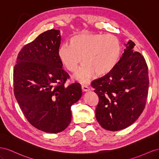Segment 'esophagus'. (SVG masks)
Here are the masks:
<instances>
[{
  "mask_svg": "<svg viewBox=\"0 0 159 159\" xmlns=\"http://www.w3.org/2000/svg\"><path fill=\"white\" fill-rule=\"evenodd\" d=\"M81 87H82V90H83V91H84V92L89 91V90H90L89 87H88L87 85H86V84H82V86H81Z\"/></svg>",
  "mask_w": 159,
  "mask_h": 159,
  "instance_id": "34e87169",
  "label": "esophagus"
}]
</instances>
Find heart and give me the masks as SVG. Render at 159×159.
Instances as JSON below:
<instances>
[{"mask_svg":"<svg viewBox=\"0 0 159 159\" xmlns=\"http://www.w3.org/2000/svg\"><path fill=\"white\" fill-rule=\"evenodd\" d=\"M120 53V43L115 36L87 33L73 36L70 44H62L58 52L62 63L70 72L84 62L74 76L82 83L89 82L95 72L100 76L109 73L118 64Z\"/></svg>","mask_w":159,"mask_h":159,"instance_id":"1","label":"heart"}]
</instances>
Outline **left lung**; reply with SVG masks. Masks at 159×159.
<instances>
[{
    "mask_svg": "<svg viewBox=\"0 0 159 159\" xmlns=\"http://www.w3.org/2000/svg\"><path fill=\"white\" fill-rule=\"evenodd\" d=\"M118 64L109 73L93 80L99 101L96 119L103 129L117 131L138 119L146 104L149 80L144 57L129 40Z\"/></svg>",
    "mask_w": 159,
    "mask_h": 159,
    "instance_id": "1",
    "label": "left lung"
}]
</instances>
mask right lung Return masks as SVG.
Segmentation results:
<instances>
[{
	"label": "right lung",
	"instance_id": "add662e5",
	"mask_svg": "<svg viewBox=\"0 0 159 159\" xmlns=\"http://www.w3.org/2000/svg\"><path fill=\"white\" fill-rule=\"evenodd\" d=\"M59 30L44 32L26 44L13 70L14 93L26 119L48 133L64 130L71 122L70 107L82 96L79 83L65 87L69 75L58 57Z\"/></svg>",
	"mask_w": 159,
	"mask_h": 159
}]
</instances>
